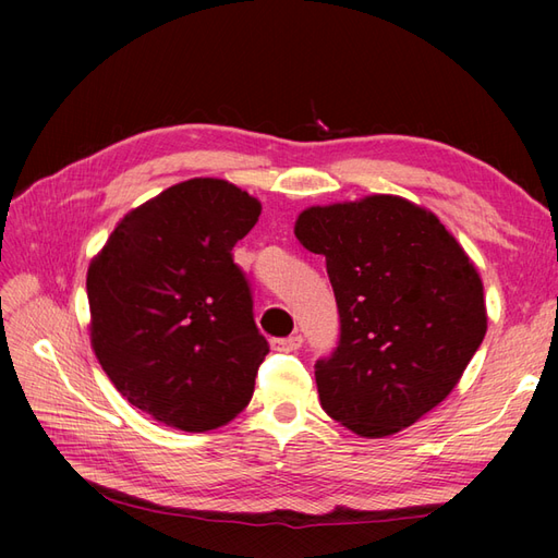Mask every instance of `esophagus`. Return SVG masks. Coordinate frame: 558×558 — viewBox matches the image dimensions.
Here are the masks:
<instances>
[{"label": "esophagus", "instance_id": "obj_1", "mask_svg": "<svg viewBox=\"0 0 558 558\" xmlns=\"http://www.w3.org/2000/svg\"><path fill=\"white\" fill-rule=\"evenodd\" d=\"M302 347V337L295 332V335H289V337H277V340H272V349L275 351H298Z\"/></svg>", "mask_w": 558, "mask_h": 558}]
</instances>
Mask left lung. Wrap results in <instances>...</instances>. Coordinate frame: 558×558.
<instances>
[{
    "label": "left lung",
    "instance_id": "1",
    "mask_svg": "<svg viewBox=\"0 0 558 558\" xmlns=\"http://www.w3.org/2000/svg\"><path fill=\"white\" fill-rule=\"evenodd\" d=\"M295 238L326 256L340 310V344L316 361L320 408L361 437L412 426L484 340L477 267L440 218L398 195L310 207Z\"/></svg>",
    "mask_w": 558,
    "mask_h": 558
}]
</instances>
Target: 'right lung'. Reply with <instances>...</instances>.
<instances>
[{"mask_svg": "<svg viewBox=\"0 0 558 558\" xmlns=\"http://www.w3.org/2000/svg\"><path fill=\"white\" fill-rule=\"evenodd\" d=\"M260 209L230 181H181L128 211L88 267L95 356L165 426L214 430L253 396L269 347L232 246Z\"/></svg>", "mask_w": 558, "mask_h": 558, "instance_id": "add662e5", "label": "right lung"}]
</instances>
